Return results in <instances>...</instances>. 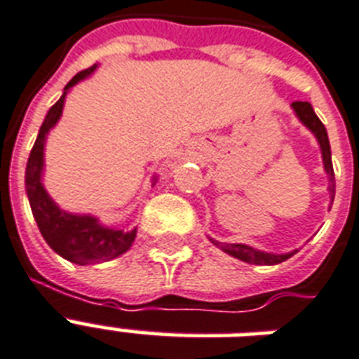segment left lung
<instances>
[{"mask_svg":"<svg viewBox=\"0 0 359 359\" xmlns=\"http://www.w3.org/2000/svg\"><path fill=\"white\" fill-rule=\"evenodd\" d=\"M290 108L294 111V115L298 117L304 126H306L317 140L318 147H320V154H323V163H324V171L328 175V191H330V199L334 203L335 197V175H334V165H332V151H330V141H328V132L324 128V124L320 123V119L315 114V109L309 102H292ZM330 203V205H332ZM332 208V207H330ZM208 240L212 242L216 248L227 253V255L235 257L238 261H244L248 264H259V266H272V264H279V262L287 261L290 257L298 253V250H292L289 253H272V251H262L257 250L253 245L248 244H229V242H218L208 236Z\"/></svg>","mask_w":359,"mask_h":359,"instance_id":"left-lung-1","label":"left lung"}]
</instances>
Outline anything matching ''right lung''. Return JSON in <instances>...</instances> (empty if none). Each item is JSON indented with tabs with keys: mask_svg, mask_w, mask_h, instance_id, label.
Listing matches in <instances>:
<instances>
[{
	"mask_svg": "<svg viewBox=\"0 0 359 359\" xmlns=\"http://www.w3.org/2000/svg\"><path fill=\"white\" fill-rule=\"evenodd\" d=\"M98 65H93L87 70H81L65 86L63 95L52 108L48 109L44 123L41 124L39 135L25 168V194L29 199L31 212L35 218L41 235L46 244L59 257L67 261L86 266L117 259L132 248L135 240L137 227H109L104 225L93 214L69 212L53 201L44 188V149L50 130L59 123L63 115V106L67 95L80 81L87 80L97 70ZM152 184L158 180V175H152Z\"/></svg>",
	"mask_w": 359,
	"mask_h": 359,
	"instance_id": "right-lung-1",
	"label": "right lung"
}]
</instances>
